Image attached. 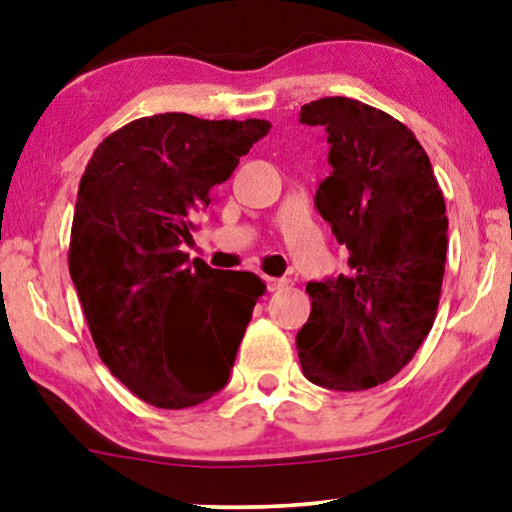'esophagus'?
Here are the masks:
<instances>
[{
  "label": "esophagus",
  "mask_w": 512,
  "mask_h": 512,
  "mask_svg": "<svg viewBox=\"0 0 512 512\" xmlns=\"http://www.w3.org/2000/svg\"><path fill=\"white\" fill-rule=\"evenodd\" d=\"M265 284H268V291H282V289H286V279H275V277H268L265 279Z\"/></svg>",
  "instance_id": "esophagus-1"
}]
</instances>
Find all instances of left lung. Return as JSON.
<instances>
[{
    "label": "left lung",
    "mask_w": 512,
    "mask_h": 512,
    "mask_svg": "<svg viewBox=\"0 0 512 512\" xmlns=\"http://www.w3.org/2000/svg\"><path fill=\"white\" fill-rule=\"evenodd\" d=\"M300 121L326 130L333 172L314 207L349 251V272L310 282L296 347L310 382L363 391L387 382L429 335L445 275L447 216L431 160L394 116L321 97Z\"/></svg>",
    "instance_id": "left-lung-1"
}]
</instances>
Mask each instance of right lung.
I'll return each mask as SVG.
<instances>
[{
  "instance_id": "right-lung-1",
  "label": "right lung",
  "mask_w": 512,
  "mask_h": 512,
  "mask_svg": "<svg viewBox=\"0 0 512 512\" xmlns=\"http://www.w3.org/2000/svg\"><path fill=\"white\" fill-rule=\"evenodd\" d=\"M268 130L261 118L144 116L111 132L83 172L69 275L104 366L156 408H193L226 387L263 296L254 272L188 263L181 244Z\"/></svg>"
}]
</instances>
